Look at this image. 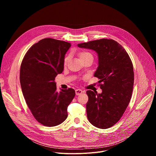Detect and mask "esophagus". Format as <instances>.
Returning a JSON list of instances; mask_svg holds the SVG:
<instances>
[{
	"label": "esophagus",
	"instance_id": "1",
	"mask_svg": "<svg viewBox=\"0 0 156 156\" xmlns=\"http://www.w3.org/2000/svg\"><path fill=\"white\" fill-rule=\"evenodd\" d=\"M75 93L76 96H79L83 93V91L81 90H80V89H77V90H75Z\"/></svg>",
	"mask_w": 156,
	"mask_h": 156
}]
</instances>
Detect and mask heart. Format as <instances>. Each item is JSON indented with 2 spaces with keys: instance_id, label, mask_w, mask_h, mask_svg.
<instances>
[{
  "instance_id": "1",
  "label": "heart",
  "mask_w": 156,
  "mask_h": 156,
  "mask_svg": "<svg viewBox=\"0 0 156 156\" xmlns=\"http://www.w3.org/2000/svg\"><path fill=\"white\" fill-rule=\"evenodd\" d=\"M78 55H79V57L81 60L83 59L84 58H86L87 57H93V55L90 52H86V51H81V52H79ZM69 59H70V56L69 55H67V56H66L65 57L64 60H63L64 65H66V64H67Z\"/></svg>"
}]
</instances>
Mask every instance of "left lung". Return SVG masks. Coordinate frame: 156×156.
<instances>
[{
	"instance_id": "left-lung-1",
	"label": "left lung",
	"mask_w": 156,
	"mask_h": 156,
	"mask_svg": "<svg viewBox=\"0 0 156 156\" xmlns=\"http://www.w3.org/2000/svg\"><path fill=\"white\" fill-rule=\"evenodd\" d=\"M78 46L92 49L98 55L94 76L100 80L102 92L86 91L87 119L97 128H110L121 119L130 101L134 84L132 62L125 49L113 39L89 41Z\"/></svg>"
}]
</instances>
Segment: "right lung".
Segmentation results:
<instances>
[{
  "label": "right lung",
  "mask_w": 156,
  "mask_h": 156,
  "mask_svg": "<svg viewBox=\"0 0 156 156\" xmlns=\"http://www.w3.org/2000/svg\"><path fill=\"white\" fill-rule=\"evenodd\" d=\"M70 46L67 42L44 38L30 48L21 64L20 80L27 104L35 119L46 126L66 120L75 96L72 88L58 93L54 81L63 70L65 55Z\"/></svg>",
  "instance_id": "right-lung-1"
}]
</instances>
